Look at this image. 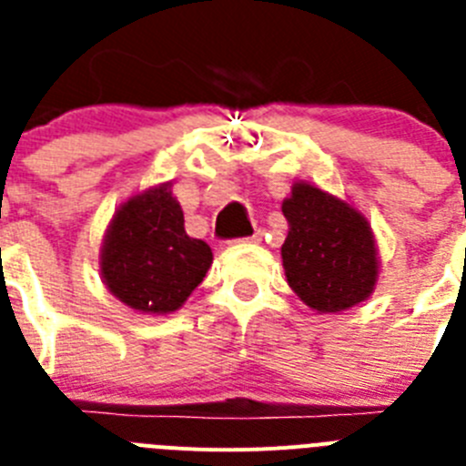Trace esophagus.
Here are the masks:
<instances>
[{"mask_svg": "<svg viewBox=\"0 0 466 466\" xmlns=\"http://www.w3.org/2000/svg\"><path fill=\"white\" fill-rule=\"evenodd\" d=\"M246 241H248V244H256V241H260V232H256V234H253V237L246 238Z\"/></svg>", "mask_w": 466, "mask_h": 466, "instance_id": "obj_1", "label": "esophagus"}]
</instances>
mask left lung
<instances>
[{
  "label": "left lung",
  "instance_id": "left-lung-1",
  "mask_svg": "<svg viewBox=\"0 0 466 466\" xmlns=\"http://www.w3.org/2000/svg\"><path fill=\"white\" fill-rule=\"evenodd\" d=\"M289 237L281 260L289 286L319 314H338L373 293L378 248L366 218L309 183H295L281 204Z\"/></svg>",
  "mask_w": 466,
  "mask_h": 466
}]
</instances>
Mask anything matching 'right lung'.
<instances>
[{"instance_id":"right-lung-1","label":"right lung","mask_w":466,"mask_h":466,"mask_svg":"<svg viewBox=\"0 0 466 466\" xmlns=\"http://www.w3.org/2000/svg\"><path fill=\"white\" fill-rule=\"evenodd\" d=\"M213 253L185 232L183 208L171 183L145 189L121 204L105 232L100 274L131 309L171 314L204 281Z\"/></svg>"}]
</instances>
